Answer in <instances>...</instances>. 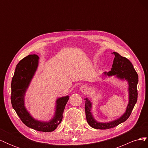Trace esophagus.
<instances>
[{"label":"esophagus","mask_w":148,"mask_h":148,"mask_svg":"<svg viewBox=\"0 0 148 148\" xmlns=\"http://www.w3.org/2000/svg\"><path fill=\"white\" fill-rule=\"evenodd\" d=\"M79 90L83 93H87L89 91V89L86 85H83V86L79 88Z\"/></svg>","instance_id":"1"}]
</instances>
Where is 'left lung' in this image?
Instances as JSON below:
<instances>
[{"label": "left lung", "mask_w": 148, "mask_h": 148, "mask_svg": "<svg viewBox=\"0 0 148 148\" xmlns=\"http://www.w3.org/2000/svg\"><path fill=\"white\" fill-rule=\"evenodd\" d=\"M115 57L112 64V68L109 72L104 71L102 75V78L108 77H114V79H117L128 83V102L125 112L115 120L107 122H101L97 121L92 114V102L90 98L86 97L85 100V113L88 124L96 129L106 130L114 128L126 121L130 115L134 106L136 104L138 98L137 84L138 83V75L135 69L128 59L121 56L119 53L114 52Z\"/></svg>", "instance_id": "1"}]
</instances>
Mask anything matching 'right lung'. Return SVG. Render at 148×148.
Listing matches in <instances>:
<instances>
[{"label":"right lung","mask_w":148,"mask_h":148,"mask_svg":"<svg viewBox=\"0 0 148 148\" xmlns=\"http://www.w3.org/2000/svg\"><path fill=\"white\" fill-rule=\"evenodd\" d=\"M39 62L38 55H28L16 65L11 83V102L22 122L28 127L39 132H51L55 130L61 123L69 96L57 98L54 114L49 120H38L31 115L25 106V96L38 70Z\"/></svg>","instance_id":"right-lung-1"}]
</instances>
